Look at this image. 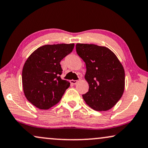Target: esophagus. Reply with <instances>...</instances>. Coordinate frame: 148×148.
Instances as JSON below:
<instances>
[{
  "mask_svg": "<svg viewBox=\"0 0 148 148\" xmlns=\"http://www.w3.org/2000/svg\"><path fill=\"white\" fill-rule=\"evenodd\" d=\"M80 79H81V77H79V80H80ZM78 80H70V83H72V84H73V85H76V84L78 82Z\"/></svg>",
  "mask_w": 148,
  "mask_h": 148,
  "instance_id": "esophagus-1",
  "label": "esophagus"
}]
</instances>
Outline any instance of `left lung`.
Masks as SVG:
<instances>
[{
	"label": "left lung",
	"mask_w": 148,
	"mask_h": 148,
	"mask_svg": "<svg viewBox=\"0 0 148 148\" xmlns=\"http://www.w3.org/2000/svg\"><path fill=\"white\" fill-rule=\"evenodd\" d=\"M78 55L86 64L85 78L89 91L83 95L86 104L95 111H106L117 104L125 87L124 67L115 54L104 46L76 44Z\"/></svg>",
	"instance_id": "left-lung-1"
}]
</instances>
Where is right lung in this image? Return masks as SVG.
<instances>
[{
    "label": "right lung",
    "mask_w": 148,
    "mask_h": 148,
    "mask_svg": "<svg viewBox=\"0 0 148 148\" xmlns=\"http://www.w3.org/2000/svg\"><path fill=\"white\" fill-rule=\"evenodd\" d=\"M74 44L44 45L28 57L22 69L24 96L33 105L49 109L59 103L70 82L62 80L60 62L74 49Z\"/></svg>",
    "instance_id": "obj_1"
}]
</instances>
